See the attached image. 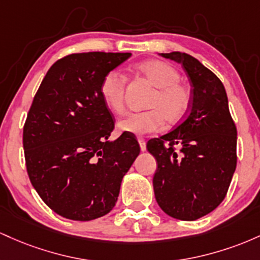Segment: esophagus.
I'll return each instance as SVG.
<instances>
[{
	"label": "esophagus",
	"instance_id": "obj_1",
	"mask_svg": "<svg viewBox=\"0 0 260 260\" xmlns=\"http://www.w3.org/2000/svg\"><path fill=\"white\" fill-rule=\"evenodd\" d=\"M139 144H140V148H141V151H146V141H145V139L139 138Z\"/></svg>",
	"mask_w": 260,
	"mask_h": 260
}]
</instances>
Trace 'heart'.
Here are the masks:
<instances>
[{
    "label": "heart",
    "mask_w": 260,
    "mask_h": 260,
    "mask_svg": "<svg viewBox=\"0 0 260 260\" xmlns=\"http://www.w3.org/2000/svg\"><path fill=\"white\" fill-rule=\"evenodd\" d=\"M138 70L157 88L148 102V108L152 109L126 114L118 122L119 130L142 136L162 130L165 119L171 125L182 121L191 108L193 93L186 84L180 82L178 70L158 60L140 63ZM125 76L118 70H112L104 76L99 88L104 104L118 114L125 108Z\"/></svg>",
    "instance_id": "1"
}]
</instances>
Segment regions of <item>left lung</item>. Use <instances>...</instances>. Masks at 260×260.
<instances>
[{"label": "left lung", "mask_w": 260, "mask_h": 260, "mask_svg": "<svg viewBox=\"0 0 260 260\" xmlns=\"http://www.w3.org/2000/svg\"><path fill=\"white\" fill-rule=\"evenodd\" d=\"M159 55L183 66L193 103L179 125L147 142L157 161L154 197L169 216L194 221L226 197L237 165V129L223 84L214 72L185 52Z\"/></svg>", "instance_id": "1"}]
</instances>
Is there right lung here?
I'll return each instance as SVG.
<instances>
[{"label":"right lung","instance_id":"1","mask_svg":"<svg viewBox=\"0 0 260 260\" xmlns=\"http://www.w3.org/2000/svg\"><path fill=\"white\" fill-rule=\"evenodd\" d=\"M130 52H81L57 60L46 72L23 127L31 185L60 216L91 221L115 206L122 177L140 153L135 136L114 141V116L101 82Z\"/></svg>","mask_w":260,"mask_h":260}]
</instances>
